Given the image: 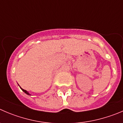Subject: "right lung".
<instances>
[{
	"instance_id": "right-lung-1",
	"label": "right lung",
	"mask_w": 123,
	"mask_h": 123,
	"mask_svg": "<svg viewBox=\"0 0 123 123\" xmlns=\"http://www.w3.org/2000/svg\"><path fill=\"white\" fill-rule=\"evenodd\" d=\"M20 88H21V87H20ZM21 89H22V91H23V92H24L25 93H26V94H27V95H30V93H28V92H27V91H26V90H24V89H22V88H21Z\"/></svg>"
}]
</instances>
